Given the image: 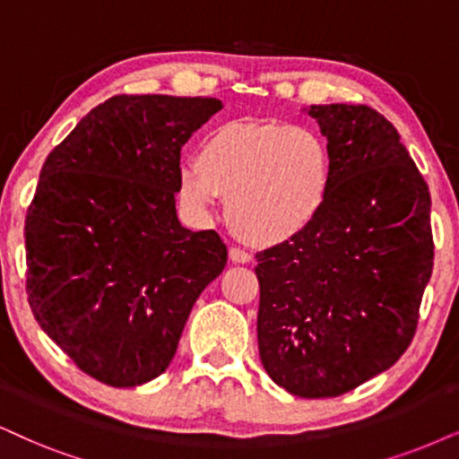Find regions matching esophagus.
I'll return each instance as SVG.
<instances>
[{"label": "esophagus", "instance_id": "esophagus-1", "mask_svg": "<svg viewBox=\"0 0 459 459\" xmlns=\"http://www.w3.org/2000/svg\"><path fill=\"white\" fill-rule=\"evenodd\" d=\"M229 258L237 264H247L249 260H252V256H249L246 249H241V247H230L229 249Z\"/></svg>", "mask_w": 459, "mask_h": 459}]
</instances>
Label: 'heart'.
Segmentation results:
<instances>
[{"instance_id": "b5f03b06", "label": "heart", "mask_w": 459, "mask_h": 459, "mask_svg": "<svg viewBox=\"0 0 459 459\" xmlns=\"http://www.w3.org/2000/svg\"><path fill=\"white\" fill-rule=\"evenodd\" d=\"M334 179V154L320 133L230 120L207 133L196 160L179 167L178 199L207 218L224 196L230 230L266 249L297 241L322 218Z\"/></svg>"}]
</instances>
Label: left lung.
Here are the masks:
<instances>
[{
	"instance_id": "1",
	"label": "left lung",
	"mask_w": 459,
	"mask_h": 459,
	"mask_svg": "<svg viewBox=\"0 0 459 459\" xmlns=\"http://www.w3.org/2000/svg\"><path fill=\"white\" fill-rule=\"evenodd\" d=\"M334 154L322 218L256 254L258 351L300 398L351 392L396 364L432 275L430 190L398 131L368 106H311Z\"/></svg>"
}]
</instances>
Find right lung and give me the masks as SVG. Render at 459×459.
<instances>
[{
    "label": "right lung",
    "mask_w": 459,
    "mask_h": 459,
    "mask_svg": "<svg viewBox=\"0 0 459 459\" xmlns=\"http://www.w3.org/2000/svg\"><path fill=\"white\" fill-rule=\"evenodd\" d=\"M222 101L116 95L46 159L25 220L27 294L46 334L101 384L165 373L226 266L216 230L176 213L182 146Z\"/></svg>",
    "instance_id": "obj_1"
}]
</instances>
